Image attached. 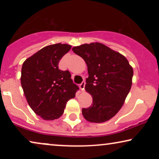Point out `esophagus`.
I'll use <instances>...</instances> for the list:
<instances>
[{"instance_id": "34e87169", "label": "esophagus", "mask_w": 159, "mask_h": 159, "mask_svg": "<svg viewBox=\"0 0 159 159\" xmlns=\"http://www.w3.org/2000/svg\"><path fill=\"white\" fill-rule=\"evenodd\" d=\"M85 81H83L82 82V83L81 84H80V89H81V90H82V91H84V87H85Z\"/></svg>"}]
</instances>
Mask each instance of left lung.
<instances>
[{
    "label": "left lung",
    "instance_id": "left-lung-1",
    "mask_svg": "<svg viewBox=\"0 0 159 159\" xmlns=\"http://www.w3.org/2000/svg\"><path fill=\"white\" fill-rule=\"evenodd\" d=\"M72 51L87 63L85 90L93 98L82 114L91 123L107 121L120 110L131 90L132 67L123 55L99 43L73 47Z\"/></svg>",
    "mask_w": 159,
    "mask_h": 159
}]
</instances>
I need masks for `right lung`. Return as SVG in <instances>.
<instances>
[{
    "label": "right lung",
    "mask_w": 159,
    "mask_h": 159,
    "mask_svg": "<svg viewBox=\"0 0 159 159\" xmlns=\"http://www.w3.org/2000/svg\"><path fill=\"white\" fill-rule=\"evenodd\" d=\"M67 44L48 45L24 62L21 84L27 103L43 120H53L63 114L66 102L79 87L68 70L59 69V61L70 50Z\"/></svg>",
    "instance_id": "right-lung-1"
}]
</instances>
